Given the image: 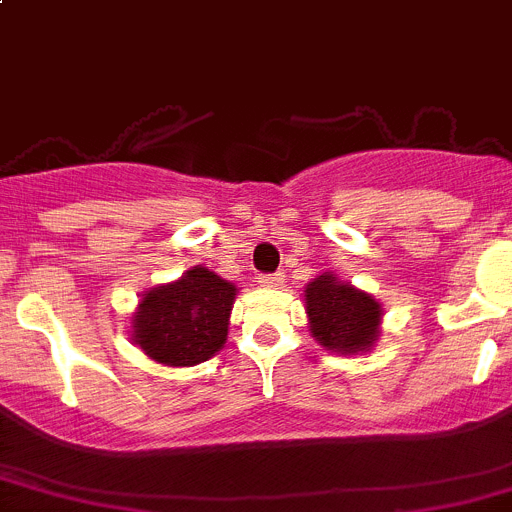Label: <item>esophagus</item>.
<instances>
[{"label": "esophagus", "mask_w": 512, "mask_h": 512, "mask_svg": "<svg viewBox=\"0 0 512 512\" xmlns=\"http://www.w3.org/2000/svg\"><path fill=\"white\" fill-rule=\"evenodd\" d=\"M259 284L266 286V289H279V286H284V274H264Z\"/></svg>", "instance_id": "34e87169"}]
</instances>
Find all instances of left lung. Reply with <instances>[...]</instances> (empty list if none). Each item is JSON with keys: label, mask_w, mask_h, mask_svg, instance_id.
I'll return each mask as SVG.
<instances>
[{"label": "left lung", "mask_w": 512, "mask_h": 512, "mask_svg": "<svg viewBox=\"0 0 512 512\" xmlns=\"http://www.w3.org/2000/svg\"><path fill=\"white\" fill-rule=\"evenodd\" d=\"M309 332L329 352H369L379 337L382 306L367 291L354 289L334 274H321L306 284Z\"/></svg>", "instance_id": "obj_1"}]
</instances>
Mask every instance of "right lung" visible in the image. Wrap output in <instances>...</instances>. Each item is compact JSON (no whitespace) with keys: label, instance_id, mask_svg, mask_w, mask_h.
Instances as JSON below:
<instances>
[{"label":"right lung","instance_id":"1","mask_svg":"<svg viewBox=\"0 0 512 512\" xmlns=\"http://www.w3.org/2000/svg\"><path fill=\"white\" fill-rule=\"evenodd\" d=\"M236 286L193 266L173 284L145 291L133 314V342L165 367H193L221 352Z\"/></svg>","mask_w":512,"mask_h":512}]
</instances>
